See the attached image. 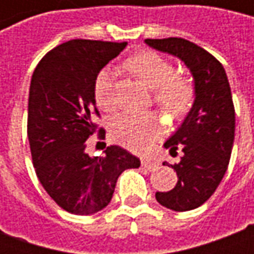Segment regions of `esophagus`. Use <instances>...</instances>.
<instances>
[{
	"label": "esophagus",
	"instance_id": "esophagus-1",
	"mask_svg": "<svg viewBox=\"0 0 254 254\" xmlns=\"http://www.w3.org/2000/svg\"><path fill=\"white\" fill-rule=\"evenodd\" d=\"M141 166H143L145 170H154L155 167H156V162H154V160H149V159H144L143 162H141Z\"/></svg>",
	"mask_w": 254,
	"mask_h": 254
}]
</instances>
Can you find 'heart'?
<instances>
[{
    "label": "heart",
    "instance_id": "1",
    "mask_svg": "<svg viewBox=\"0 0 254 254\" xmlns=\"http://www.w3.org/2000/svg\"><path fill=\"white\" fill-rule=\"evenodd\" d=\"M125 67L149 88H154V99L173 117H182L190 110L196 89L190 78L176 73L174 64L159 53H138L125 61ZM95 100L103 110L116 106L114 72L103 69L94 84ZM111 136L117 143L132 151H145L162 136V125L151 113H121L111 120Z\"/></svg>",
    "mask_w": 254,
    "mask_h": 254
}]
</instances>
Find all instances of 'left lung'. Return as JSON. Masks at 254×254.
Listing matches in <instances>:
<instances>
[{
	"instance_id": "1",
	"label": "left lung",
	"mask_w": 254,
	"mask_h": 254,
	"mask_svg": "<svg viewBox=\"0 0 254 254\" xmlns=\"http://www.w3.org/2000/svg\"><path fill=\"white\" fill-rule=\"evenodd\" d=\"M148 46L176 56L194 77L196 99L182 125L165 143L174 155H184L176 170L178 182L171 190L156 191L163 207L184 212L200 207L212 196L229 167L234 143L235 110L224 67L212 54L182 38L145 39ZM163 165H170L163 162Z\"/></svg>"
}]
</instances>
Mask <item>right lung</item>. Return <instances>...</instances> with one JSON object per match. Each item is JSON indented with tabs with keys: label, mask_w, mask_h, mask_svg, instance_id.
I'll return each mask as SVG.
<instances>
[{
	"label": "right lung",
	"mask_w": 254,
	"mask_h": 254,
	"mask_svg": "<svg viewBox=\"0 0 254 254\" xmlns=\"http://www.w3.org/2000/svg\"><path fill=\"white\" fill-rule=\"evenodd\" d=\"M127 42L73 39L54 47L34 70L28 98L27 133L35 173L47 194L74 215H89L109 205L117 180L140 159L118 145L91 158L87 138L106 130L95 124L94 84L102 67Z\"/></svg>",
	"instance_id": "add662e5"
}]
</instances>
